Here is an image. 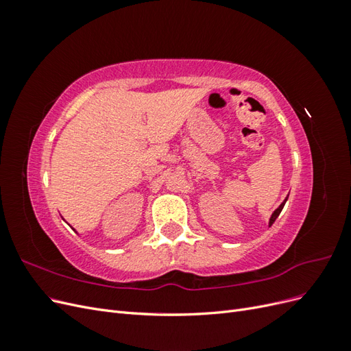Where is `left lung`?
<instances>
[{
    "instance_id": "1",
    "label": "left lung",
    "mask_w": 351,
    "mask_h": 351,
    "mask_svg": "<svg viewBox=\"0 0 351 351\" xmlns=\"http://www.w3.org/2000/svg\"><path fill=\"white\" fill-rule=\"evenodd\" d=\"M285 202H287V199H285V200L282 202V204L278 206V209H275V212H274L272 217H271V219H269V227L274 224L275 219H277V218H278V215L281 214V210H282V208H284V205H285Z\"/></svg>"
}]
</instances>
